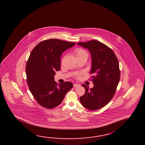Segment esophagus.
<instances>
[{"mask_svg":"<svg viewBox=\"0 0 145 145\" xmlns=\"http://www.w3.org/2000/svg\"><path fill=\"white\" fill-rule=\"evenodd\" d=\"M79 86H80V84H74V88H77Z\"/></svg>","mask_w":145,"mask_h":145,"instance_id":"obj_1","label":"esophagus"}]
</instances>
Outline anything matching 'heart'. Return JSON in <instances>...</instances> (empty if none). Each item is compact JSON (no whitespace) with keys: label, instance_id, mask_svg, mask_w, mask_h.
Segmentation results:
<instances>
[{"label":"heart","instance_id":"heart-1","mask_svg":"<svg viewBox=\"0 0 145 145\" xmlns=\"http://www.w3.org/2000/svg\"><path fill=\"white\" fill-rule=\"evenodd\" d=\"M74 53H75V54H76V56L77 58H80V57H86L87 58L88 56V52L86 50L83 49L82 48H77L75 50ZM79 75H80V74H76V76L77 77H79Z\"/></svg>","mask_w":145,"mask_h":145}]
</instances>
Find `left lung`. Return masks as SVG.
Listing matches in <instances>:
<instances>
[{
	"label": "left lung",
	"mask_w": 145,
	"mask_h": 145,
	"mask_svg": "<svg viewBox=\"0 0 145 145\" xmlns=\"http://www.w3.org/2000/svg\"><path fill=\"white\" fill-rule=\"evenodd\" d=\"M77 44L89 50L92 58L90 74H94L91 76L93 88L82 84L86 92L80 97V102L89 110H97L107 105L114 96L120 77L119 62L113 51L99 41Z\"/></svg>",
	"instance_id": "1"
}]
</instances>
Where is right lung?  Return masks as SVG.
<instances>
[{
	"label": "right lung",
	"instance_id": "add662e5",
	"mask_svg": "<svg viewBox=\"0 0 145 145\" xmlns=\"http://www.w3.org/2000/svg\"><path fill=\"white\" fill-rule=\"evenodd\" d=\"M75 44L50 39L40 42L31 52L26 66L27 83L36 101L44 108L59 106L73 87L69 81L57 84L54 76L60 70L62 53Z\"/></svg>",
	"mask_w": 145,
	"mask_h": 145
}]
</instances>
